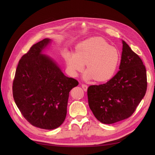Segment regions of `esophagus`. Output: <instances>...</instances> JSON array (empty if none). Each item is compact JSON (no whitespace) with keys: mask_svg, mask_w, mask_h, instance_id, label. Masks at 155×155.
I'll list each match as a JSON object with an SVG mask.
<instances>
[{"mask_svg":"<svg viewBox=\"0 0 155 155\" xmlns=\"http://www.w3.org/2000/svg\"><path fill=\"white\" fill-rule=\"evenodd\" d=\"M81 87L82 88H83V90L85 91H87V88H88V86L87 85H85V84H82L81 85Z\"/></svg>","mask_w":155,"mask_h":155,"instance_id":"esophagus-1","label":"esophagus"}]
</instances>
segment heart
<instances>
[{
	"mask_svg": "<svg viewBox=\"0 0 155 155\" xmlns=\"http://www.w3.org/2000/svg\"><path fill=\"white\" fill-rule=\"evenodd\" d=\"M64 58L68 71L77 76L86 63L85 78L104 82L114 76L120 62V53L101 37H91L79 43L75 54L64 52Z\"/></svg>",
	"mask_w": 155,
	"mask_h": 155,
	"instance_id": "b5f03b06",
	"label": "heart"
}]
</instances>
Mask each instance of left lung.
<instances>
[{
  "label": "left lung",
  "mask_w": 155,
  "mask_h": 155,
  "mask_svg": "<svg viewBox=\"0 0 155 155\" xmlns=\"http://www.w3.org/2000/svg\"><path fill=\"white\" fill-rule=\"evenodd\" d=\"M120 70L106 83L91 85L89 107L97 120L112 124L129 118L147 91L146 69L139 56L124 41Z\"/></svg>",
  "instance_id": "1"
}]
</instances>
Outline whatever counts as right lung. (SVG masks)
I'll return each instance as SVG.
<instances>
[{"mask_svg":"<svg viewBox=\"0 0 155 155\" xmlns=\"http://www.w3.org/2000/svg\"><path fill=\"white\" fill-rule=\"evenodd\" d=\"M50 41L44 39L22 56L12 86L14 100L24 118L33 126L48 130L64 122L69 92L79 84L41 54Z\"/></svg>","mask_w":155,"mask_h":155,"instance_id":"right-lung-1","label":"right lung"}]
</instances>
